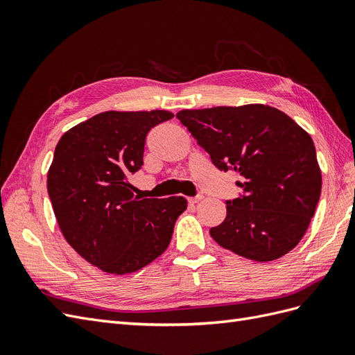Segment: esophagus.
<instances>
[{
    "instance_id": "34e87169",
    "label": "esophagus",
    "mask_w": 355,
    "mask_h": 355,
    "mask_svg": "<svg viewBox=\"0 0 355 355\" xmlns=\"http://www.w3.org/2000/svg\"><path fill=\"white\" fill-rule=\"evenodd\" d=\"M204 197L200 194V196H196V197H191V198H188V201L189 202H192V204H196V202H198V201H201Z\"/></svg>"
}]
</instances>
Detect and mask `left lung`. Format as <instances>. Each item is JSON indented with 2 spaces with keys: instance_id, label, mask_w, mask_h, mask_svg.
Returning <instances> with one entry per match:
<instances>
[{
  "instance_id": "obj_1",
  "label": "left lung",
  "mask_w": 355,
  "mask_h": 355,
  "mask_svg": "<svg viewBox=\"0 0 355 355\" xmlns=\"http://www.w3.org/2000/svg\"><path fill=\"white\" fill-rule=\"evenodd\" d=\"M219 170L241 176L239 198L211 239L247 259L270 262L297 245L314 216L321 171L313 139L272 106L252 103L176 114Z\"/></svg>"
}]
</instances>
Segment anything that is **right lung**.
Listing matches in <instances>:
<instances>
[{
    "label": "right lung",
    "mask_w": 355,
    "mask_h": 355,
    "mask_svg": "<svg viewBox=\"0 0 355 355\" xmlns=\"http://www.w3.org/2000/svg\"><path fill=\"white\" fill-rule=\"evenodd\" d=\"M173 118L163 110L106 111L60 137L47 191L63 237L99 270L124 275L164 253L184 197L142 198L127 176L144 166L148 132Z\"/></svg>",
    "instance_id": "right-lung-1"
}]
</instances>
